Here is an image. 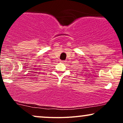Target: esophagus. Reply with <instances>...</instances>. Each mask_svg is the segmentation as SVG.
Returning a JSON list of instances; mask_svg holds the SVG:
<instances>
[{"label": "esophagus", "instance_id": "1", "mask_svg": "<svg viewBox=\"0 0 123 123\" xmlns=\"http://www.w3.org/2000/svg\"><path fill=\"white\" fill-rule=\"evenodd\" d=\"M60 62H66L65 61H62V60H61L60 61Z\"/></svg>", "mask_w": 123, "mask_h": 123}]
</instances>
